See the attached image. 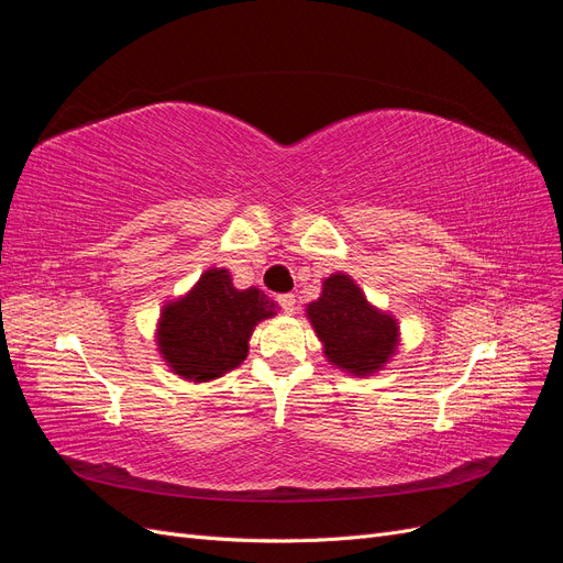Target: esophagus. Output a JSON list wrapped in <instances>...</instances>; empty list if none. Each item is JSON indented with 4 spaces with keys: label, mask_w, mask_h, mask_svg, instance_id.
Masks as SVG:
<instances>
[{
    "label": "esophagus",
    "mask_w": 563,
    "mask_h": 563,
    "mask_svg": "<svg viewBox=\"0 0 563 563\" xmlns=\"http://www.w3.org/2000/svg\"><path fill=\"white\" fill-rule=\"evenodd\" d=\"M277 302H279V308H282L284 312L294 314V310H296V296H294V294H282V296H277Z\"/></svg>",
    "instance_id": "esophagus-1"
}]
</instances>
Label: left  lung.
<instances>
[{"mask_svg": "<svg viewBox=\"0 0 563 563\" xmlns=\"http://www.w3.org/2000/svg\"><path fill=\"white\" fill-rule=\"evenodd\" d=\"M308 317L327 360L354 376L378 371L395 354L397 321L371 308L347 275L338 272L323 282L321 298L308 305Z\"/></svg>", "mask_w": 563, "mask_h": 563, "instance_id": "1", "label": "left lung"}]
</instances>
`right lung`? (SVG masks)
<instances>
[{
    "mask_svg": "<svg viewBox=\"0 0 563 563\" xmlns=\"http://www.w3.org/2000/svg\"><path fill=\"white\" fill-rule=\"evenodd\" d=\"M277 305L258 288L232 286L228 269L203 272L185 298L168 302L157 343L164 362L185 380L207 383L246 360L255 323L275 317Z\"/></svg>",
    "mask_w": 563,
    "mask_h": 563,
    "instance_id": "right-lung-1",
    "label": "right lung"
}]
</instances>
